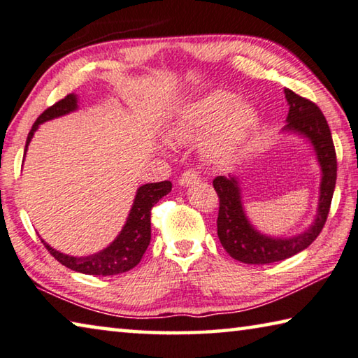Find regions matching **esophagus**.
Returning a JSON list of instances; mask_svg holds the SVG:
<instances>
[{
	"label": "esophagus",
	"mask_w": 358,
	"mask_h": 358,
	"mask_svg": "<svg viewBox=\"0 0 358 358\" xmlns=\"http://www.w3.org/2000/svg\"><path fill=\"white\" fill-rule=\"evenodd\" d=\"M199 180H201V177L196 170H186V172L181 173V177L178 178V183L181 186H191V185L197 183Z\"/></svg>",
	"instance_id": "1"
}]
</instances>
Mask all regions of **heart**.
<instances>
[{"label": "heart", "mask_w": 358, "mask_h": 358, "mask_svg": "<svg viewBox=\"0 0 358 358\" xmlns=\"http://www.w3.org/2000/svg\"><path fill=\"white\" fill-rule=\"evenodd\" d=\"M255 124V111L250 105L237 103L231 92L218 90L183 108L175 119L170 135L177 141H191L207 137L208 155L213 159H228Z\"/></svg>", "instance_id": "heart-1"}]
</instances>
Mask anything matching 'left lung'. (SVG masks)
I'll return each instance as SVG.
<instances>
[{"label": "left lung", "instance_id": "1", "mask_svg": "<svg viewBox=\"0 0 358 358\" xmlns=\"http://www.w3.org/2000/svg\"><path fill=\"white\" fill-rule=\"evenodd\" d=\"M285 97L290 105L285 129L308 137L314 145L317 159L320 162L322 185L319 213L314 224L296 237L275 239V237L263 236L248 223L243 213L237 181L232 177L226 178L220 175L213 180V188L220 199L217 220L220 242L232 258L245 264H269L303 252L320 234L330 212L338 170L336 151H334L330 127L320 108L314 101L294 94L290 89H285Z\"/></svg>", "mask_w": 358, "mask_h": 358}]
</instances>
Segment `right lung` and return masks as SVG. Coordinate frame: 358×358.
Wrapping results in <instances>:
<instances>
[{"mask_svg":"<svg viewBox=\"0 0 358 358\" xmlns=\"http://www.w3.org/2000/svg\"><path fill=\"white\" fill-rule=\"evenodd\" d=\"M76 108V95L70 94L65 99L57 101L52 106H49L48 110H44L43 115L36 119L31 130L28 132L25 151L39 124L49 121V119L64 116L66 113L75 111ZM170 191H172V183L167 180L159 181V183H148L140 186L137 196H135L132 210H130L129 218L126 224H124L121 234L116 237L110 247H106L100 253L76 258L57 252L44 241L41 242L59 263L70 268L71 271L83 272V274L89 275L122 274V272L130 271L140 263V259L143 257V253L146 252L151 241V208L164 196L169 194Z\"/></svg>","mask_w":358,"mask_h":358,"instance_id":"right-lung-1","label":"right lung"}]
</instances>
